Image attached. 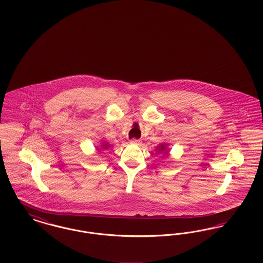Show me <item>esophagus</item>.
<instances>
[{"instance_id": "1", "label": "esophagus", "mask_w": 263, "mask_h": 263, "mask_svg": "<svg viewBox=\"0 0 263 263\" xmlns=\"http://www.w3.org/2000/svg\"><path fill=\"white\" fill-rule=\"evenodd\" d=\"M130 143L133 144V145H139V144H141V141L137 140V139H132V140L130 141Z\"/></svg>"}]
</instances>
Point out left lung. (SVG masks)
Wrapping results in <instances>:
<instances>
[{
	"mask_svg": "<svg viewBox=\"0 0 263 263\" xmlns=\"http://www.w3.org/2000/svg\"><path fill=\"white\" fill-rule=\"evenodd\" d=\"M155 151H156L157 154H163V157H167L168 154H170L168 146H167V144H165V143L159 144V145L156 147Z\"/></svg>",
	"mask_w": 263,
	"mask_h": 263,
	"instance_id": "8db88e82",
	"label": "left lung"
}]
</instances>
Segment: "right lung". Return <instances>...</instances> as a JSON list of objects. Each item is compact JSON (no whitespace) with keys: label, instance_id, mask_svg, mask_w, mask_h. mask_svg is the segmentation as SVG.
Wrapping results in <instances>:
<instances>
[{"label":"right lung","instance_id":"right-lung-1","mask_svg":"<svg viewBox=\"0 0 263 263\" xmlns=\"http://www.w3.org/2000/svg\"><path fill=\"white\" fill-rule=\"evenodd\" d=\"M100 144L101 145H100V148H96V150L98 151V152H100L101 150H107L108 148L111 147V145L107 141H102Z\"/></svg>","mask_w":263,"mask_h":263}]
</instances>
